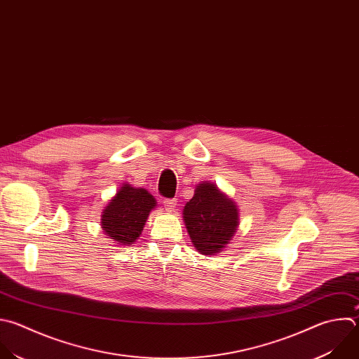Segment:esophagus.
Masks as SVG:
<instances>
[{"label": "esophagus", "instance_id": "obj_1", "mask_svg": "<svg viewBox=\"0 0 359 359\" xmlns=\"http://www.w3.org/2000/svg\"><path fill=\"white\" fill-rule=\"evenodd\" d=\"M163 204H165V208H166L168 211H175L176 204H177V200H176V198H165V200H163Z\"/></svg>", "mask_w": 359, "mask_h": 359}]
</instances>
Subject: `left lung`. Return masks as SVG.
<instances>
[{
    "label": "left lung",
    "instance_id": "left-lung-1",
    "mask_svg": "<svg viewBox=\"0 0 359 359\" xmlns=\"http://www.w3.org/2000/svg\"><path fill=\"white\" fill-rule=\"evenodd\" d=\"M183 218L191 243L203 255L225 248L240 224L235 203L211 183L196 187L193 198L184 205Z\"/></svg>",
    "mask_w": 359,
    "mask_h": 359
}]
</instances>
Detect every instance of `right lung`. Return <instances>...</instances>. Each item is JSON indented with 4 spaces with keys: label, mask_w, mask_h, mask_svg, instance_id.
Returning a JSON list of instances; mask_svg holds the SVG:
<instances>
[{
    "label": "right lung",
    "mask_w": 359,
    "mask_h": 359,
    "mask_svg": "<svg viewBox=\"0 0 359 359\" xmlns=\"http://www.w3.org/2000/svg\"><path fill=\"white\" fill-rule=\"evenodd\" d=\"M156 200L145 189L124 184L101 214V228L115 244H133L144 229Z\"/></svg>",
    "instance_id": "obj_1"
}]
</instances>
